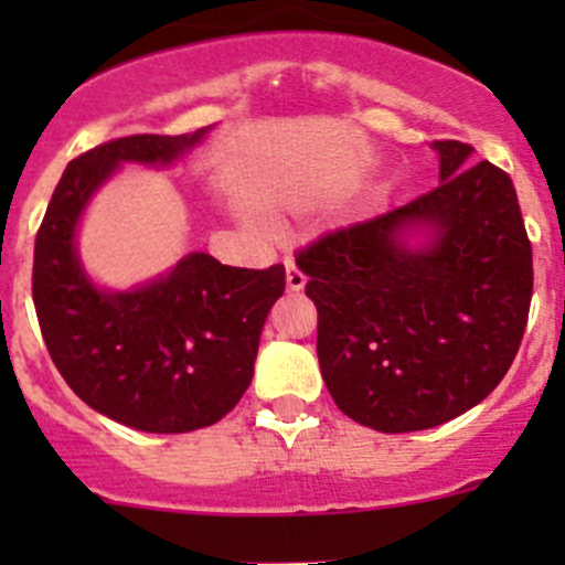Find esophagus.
<instances>
[{
    "instance_id": "1",
    "label": "esophagus",
    "mask_w": 565,
    "mask_h": 565,
    "mask_svg": "<svg viewBox=\"0 0 565 565\" xmlns=\"http://www.w3.org/2000/svg\"><path fill=\"white\" fill-rule=\"evenodd\" d=\"M284 267H287V289H289V292H300V289L306 287L303 270H300V267L295 265L292 259L284 262Z\"/></svg>"
}]
</instances>
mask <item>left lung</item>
Wrapping results in <instances>:
<instances>
[{
	"mask_svg": "<svg viewBox=\"0 0 565 565\" xmlns=\"http://www.w3.org/2000/svg\"><path fill=\"white\" fill-rule=\"evenodd\" d=\"M440 185L404 207L300 248L317 306V358L330 396L369 429L398 435L476 407L520 350L533 248L511 177L472 147L435 141ZM430 243L409 249L406 232Z\"/></svg>",
	"mask_w": 565,
	"mask_h": 565,
	"instance_id": "8db88e82",
	"label": "left lung"
}]
</instances>
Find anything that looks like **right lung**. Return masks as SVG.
Returning a JSON list of instances; mask_svg holds the SVG:
<instances>
[{
	"label": "right lung",
	"instance_id": "add662e5",
	"mask_svg": "<svg viewBox=\"0 0 565 565\" xmlns=\"http://www.w3.org/2000/svg\"><path fill=\"white\" fill-rule=\"evenodd\" d=\"M202 136L136 134L73 158L35 237L32 300L54 366L100 415L156 435L213 426L241 402L284 265L248 270L196 250L158 281L104 292L78 262L76 226L119 163H172Z\"/></svg>",
	"mask_w": 565,
	"mask_h": 565
}]
</instances>
